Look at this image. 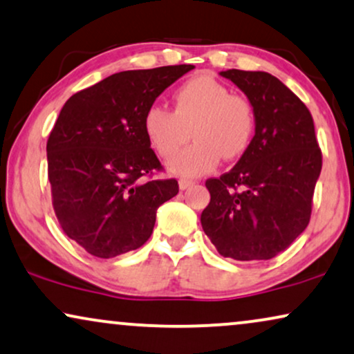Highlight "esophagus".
Listing matches in <instances>:
<instances>
[{
    "mask_svg": "<svg viewBox=\"0 0 354 354\" xmlns=\"http://www.w3.org/2000/svg\"><path fill=\"white\" fill-rule=\"evenodd\" d=\"M194 185H196V183L191 181V180H185V178H183V180H180V189L181 191L189 189V187H192Z\"/></svg>",
    "mask_w": 354,
    "mask_h": 354,
    "instance_id": "34e87169",
    "label": "esophagus"
}]
</instances>
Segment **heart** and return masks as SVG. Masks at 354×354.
<instances>
[{
	"mask_svg": "<svg viewBox=\"0 0 354 354\" xmlns=\"http://www.w3.org/2000/svg\"><path fill=\"white\" fill-rule=\"evenodd\" d=\"M174 110L152 105L144 115V133L160 157H171L185 142L187 128L196 142L167 163L169 171L183 178H199L214 171L221 157L239 158L251 145L256 118L244 97L210 77L196 75L173 93Z\"/></svg>",
	"mask_w": 354,
	"mask_h": 354,
	"instance_id": "obj_1",
	"label": "heart"
}]
</instances>
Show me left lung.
<instances>
[{"label": "left lung", "instance_id": "left-lung-1", "mask_svg": "<svg viewBox=\"0 0 354 354\" xmlns=\"http://www.w3.org/2000/svg\"><path fill=\"white\" fill-rule=\"evenodd\" d=\"M248 97L256 133L239 162L207 180L202 228L223 257L267 261L285 251L310 218L322 153L310 111L275 75L221 71Z\"/></svg>", "mask_w": 354, "mask_h": 354}]
</instances>
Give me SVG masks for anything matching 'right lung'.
Returning <instances> with one entry per match:
<instances>
[{
    "label": "right lung",
    "instance_id": "add662e5",
    "mask_svg": "<svg viewBox=\"0 0 354 354\" xmlns=\"http://www.w3.org/2000/svg\"><path fill=\"white\" fill-rule=\"evenodd\" d=\"M192 64L122 71L74 93L46 142L48 180L61 228L88 254L111 259L142 246L176 180L145 181L160 169L144 133L155 98Z\"/></svg>",
    "mask_w": 354,
    "mask_h": 354
}]
</instances>
